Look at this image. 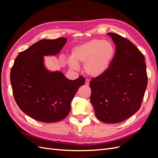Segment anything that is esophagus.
Returning a JSON list of instances; mask_svg holds the SVG:
<instances>
[{"label":"esophagus","instance_id":"34e87169","mask_svg":"<svg viewBox=\"0 0 158 158\" xmlns=\"http://www.w3.org/2000/svg\"><path fill=\"white\" fill-rule=\"evenodd\" d=\"M89 79H86L85 80V85H89Z\"/></svg>","mask_w":158,"mask_h":158}]
</instances>
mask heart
Listing matches in <instances>:
<instances>
[{
  "mask_svg": "<svg viewBox=\"0 0 158 158\" xmlns=\"http://www.w3.org/2000/svg\"><path fill=\"white\" fill-rule=\"evenodd\" d=\"M115 53V48L111 42L92 39L72 49L69 64L76 69L77 64H84V70L88 75L99 77L109 69Z\"/></svg>",
  "mask_w": 158,
  "mask_h": 158,
  "instance_id": "b5f03b06",
  "label": "heart"
}]
</instances>
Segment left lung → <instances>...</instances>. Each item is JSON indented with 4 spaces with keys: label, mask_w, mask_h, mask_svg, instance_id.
I'll return each instance as SVG.
<instances>
[{
    "label": "left lung",
    "mask_w": 158,
    "mask_h": 158,
    "mask_svg": "<svg viewBox=\"0 0 158 158\" xmlns=\"http://www.w3.org/2000/svg\"><path fill=\"white\" fill-rule=\"evenodd\" d=\"M116 48L109 69L92 78L90 97L95 115L102 122L126 120L138 111L147 86L145 57L128 39L109 32Z\"/></svg>",
    "instance_id": "1"
}]
</instances>
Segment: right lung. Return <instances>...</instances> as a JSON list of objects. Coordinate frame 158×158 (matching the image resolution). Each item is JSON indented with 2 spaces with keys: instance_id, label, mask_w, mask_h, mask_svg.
Here are the masks:
<instances>
[{
  "instance_id": "add662e5",
  "label": "right lung",
  "mask_w": 158,
  "mask_h": 158,
  "mask_svg": "<svg viewBox=\"0 0 158 158\" xmlns=\"http://www.w3.org/2000/svg\"><path fill=\"white\" fill-rule=\"evenodd\" d=\"M66 41L62 37L41 40L20 52L11 68L10 79L17 105L39 122L64 119L77 91L85 83L83 76L69 80L61 72L48 71L43 64V56L58 53Z\"/></svg>"
}]
</instances>
